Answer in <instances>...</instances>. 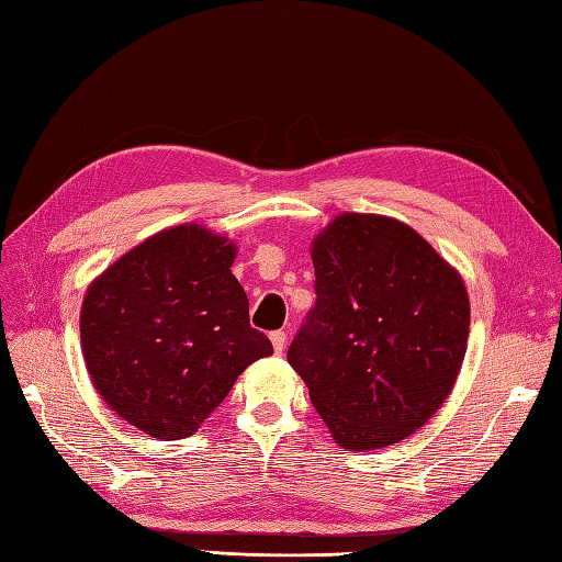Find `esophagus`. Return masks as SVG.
<instances>
[{"label": "esophagus", "instance_id": "esophagus-1", "mask_svg": "<svg viewBox=\"0 0 562 562\" xmlns=\"http://www.w3.org/2000/svg\"><path fill=\"white\" fill-rule=\"evenodd\" d=\"M270 342H272L274 355H282L284 342H288V333H284V330H272L270 333Z\"/></svg>", "mask_w": 562, "mask_h": 562}]
</instances>
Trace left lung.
<instances>
[{
	"label": "left lung",
	"instance_id": "obj_1",
	"mask_svg": "<svg viewBox=\"0 0 562 562\" xmlns=\"http://www.w3.org/2000/svg\"><path fill=\"white\" fill-rule=\"evenodd\" d=\"M312 260L316 306L288 362L338 447L396 445L457 384L471 326L461 274L413 226L367 212L328 222Z\"/></svg>",
	"mask_w": 562,
	"mask_h": 562
}]
</instances>
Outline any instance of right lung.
<instances>
[{"label": "right lung", "mask_w": 562, "mask_h": 562, "mask_svg": "<svg viewBox=\"0 0 562 562\" xmlns=\"http://www.w3.org/2000/svg\"><path fill=\"white\" fill-rule=\"evenodd\" d=\"M236 244L188 222L130 248L89 284L81 352L109 408L164 441L198 432L238 374L272 355L232 274Z\"/></svg>", "instance_id": "obj_1"}]
</instances>
